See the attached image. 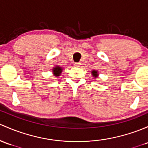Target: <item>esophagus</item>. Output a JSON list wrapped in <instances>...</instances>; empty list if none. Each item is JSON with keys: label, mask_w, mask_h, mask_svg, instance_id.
Segmentation results:
<instances>
[{"label": "esophagus", "mask_w": 148, "mask_h": 148, "mask_svg": "<svg viewBox=\"0 0 148 148\" xmlns=\"http://www.w3.org/2000/svg\"><path fill=\"white\" fill-rule=\"evenodd\" d=\"M74 64V66H79L81 64H81L80 62H75Z\"/></svg>", "instance_id": "esophagus-1"}]
</instances>
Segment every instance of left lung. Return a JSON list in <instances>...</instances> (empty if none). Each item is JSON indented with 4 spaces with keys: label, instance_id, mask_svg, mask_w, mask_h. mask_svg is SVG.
I'll list each match as a JSON object with an SVG mask.
<instances>
[{
    "label": "left lung",
    "instance_id": "left-lung-1",
    "mask_svg": "<svg viewBox=\"0 0 148 148\" xmlns=\"http://www.w3.org/2000/svg\"><path fill=\"white\" fill-rule=\"evenodd\" d=\"M91 74H92L93 77H94V78H96V77H98V75H99L97 71H96V70H93V71H91Z\"/></svg>",
    "mask_w": 148,
    "mask_h": 148
}]
</instances>
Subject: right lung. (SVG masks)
<instances>
[{
  "instance_id": "1",
  "label": "right lung",
  "mask_w": 148,
  "mask_h": 148,
  "mask_svg": "<svg viewBox=\"0 0 148 148\" xmlns=\"http://www.w3.org/2000/svg\"><path fill=\"white\" fill-rule=\"evenodd\" d=\"M62 71V68L60 67L59 66H56L52 69V72H53V74L55 77H59L60 76Z\"/></svg>"
}]
</instances>
